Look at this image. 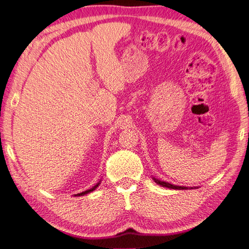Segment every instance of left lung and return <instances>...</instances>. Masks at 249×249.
Masks as SVG:
<instances>
[{"mask_svg": "<svg viewBox=\"0 0 249 249\" xmlns=\"http://www.w3.org/2000/svg\"><path fill=\"white\" fill-rule=\"evenodd\" d=\"M153 180L156 182V184L162 186V187H166V188L169 189H177V190H182V189H188V187H184V186H177V185H173V184H169L167 181H164V180H160L158 178L153 177ZM191 189H193V187H191Z\"/></svg>", "mask_w": 249, "mask_h": 249, "instance_id": "obj_1", "label": "left lung"}]
</instances>
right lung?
<instances>
[{"instance_id": "right-lung-1", "label": "right lung", "mask_w": 249, "mask_h": 249, "mask_svg": "<svg viewBox=\"0 0 249 249\" xmlns=\"http://www.w3.org/2000/svg\"><path fill=\"white\" fill-rule=\"evenodd\" d=\"M100 181H102V180H99L98 182H97V184H96L95 186H93V187H91V188L90 189H87V190H85V191H83V193H81V194H77V195H74V196H75V197H81V196H85V195H87V194H89V193H91V191H94L96 188H97V187L99 186V184H100Z\"/></svg>"}]
</instances>
